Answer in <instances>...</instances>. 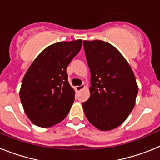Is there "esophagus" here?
Listing matches in <instances>:
<instances>
[{"label":"esophagus","mask_w":160,"mask_h":160,"mask_svg":"<svg viewBox=\"0 0 160 160\" xmlns=\"http://www.w3.org/2000/svg\"><path fill=\"white\" fill-rule=\"evenodd\" d=\"M84 87H85L84 85H81V86H77V87H75V89L77 91H80V90H82Z\"/></svg>","instance_id":"1"}]
</instances>
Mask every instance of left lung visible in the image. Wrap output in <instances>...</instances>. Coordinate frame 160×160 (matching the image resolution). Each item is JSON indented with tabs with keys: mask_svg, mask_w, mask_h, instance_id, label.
Here are the masks:
<instances>
[{
	"mask_svg": "<svg viewBox=\"0 0 160 160\" xmlns=\"http://www.w3.org/2000/svg\"><path fill=\"white\" fill-rule=\"evenodd\" d=\"M90 71V95L82 103L86 117L100 131L118 128L135 107V74L115 47L100 40L83 41Z\"/></svg>",
	"mask_w": 160,
	"mask_h": 160,
	"instance_id": "1",
	"label": "left lung"
}]
</instances>
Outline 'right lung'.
Here are the masks:
<instances>
[{
  "mask_svg": "<svg viewBox=\"0 0 160 160\" xmlns=\"http://www.w3.org/2000/svg\"><path fill=\"white\" fill-rule=\"evenodd\" d=\"M82 41L62 42L48 46L25 73L20 90L24 111L31 122L50 128L66 117L75 91L68 82L66 68L78 53Z\"/></svg>",
  "mask_w": 160,
  "mask_h": 160,
  "instance_id": "add662e5",
  "label": "right lung"
}]
</instances>
